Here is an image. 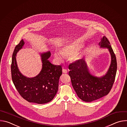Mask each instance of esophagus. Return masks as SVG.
Wrapping results in <instances>:
<instances>
[{
	"mask_svg": "<svg viewBox=\"0 0 127 127\" xmlns=\"http://www.w3.org/2000/svg\"><path fill=\"white\" fill-rule=\"evenodd\" d=\"M62 72H63V73H67V70H66V69H63L62 70Z\"/></svg>",
	"mask_w": 127,
	"mask_h": 127,
	"instance_id": "1",
	"label": "esophagus"
}]
</instances>
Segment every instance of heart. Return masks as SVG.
I'll use <instances>...</instances> for the list:
<instances>
[{"mask_svg": "<svg viewBox=\"0 0 127 127\" xmlns=\"http://www.w3.org/2000/svg\"><path fill=\"white\" fill-rule=\"evenodd\" d=\"M83 46L80 44L72 43L64 46L62 53L60 51H56L54 53V56L58 60H61L63 56L67 57H72L73 60H76L81 57V56L76 55L82 49Z\"/></svg>", "mask_w": 127, "mask_h": 127, "instance_id": "b5f03b06", "label": "heart"}]
</instances>
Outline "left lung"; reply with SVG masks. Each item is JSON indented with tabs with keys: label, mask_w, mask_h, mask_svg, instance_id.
<instances>
[{
	"label": "left lung",
	"mask_w": 127,
	"mask_h": 127,
	"mask_svg": "<svg viewBox=\"0 0 127 127\" xmlns=\"http://www.w3.org/2000/svg\"><path fill=\"white\" fill-rule=\"evenodd\" d=\"M99 45L108 49L112 57L110 68L104 76L96 77L90 74L84 59L77 60L69 65L72 86L78 96L84 101L91 102L108 95L115 80L117 63L110 42L103 37Z\"/></svg>",
	"instance_id": "1"
}]
</instances>
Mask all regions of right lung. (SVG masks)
Instances as JSON below:
<instances>
[{
    "label": "right lung",
    "mask_w": 127,
    "mask_h": 127,
    "mask_svg": "<svg viewBox=\"0 0 127 127\" xmlns=\"http://www.w3.org/2000/svg\"><path fill=\"white\" fill-rule=\"evenodd\" d=\"M24 44L22 40L15 46L12 54L11 72L13 83L21 96L28 102L46 103L57 94L59 78L62 73V66L53 65L48 60L51 56L50 52H48L41 54L43 67L40 73L31 78L24 76L17 68L15 57Z\"/></svg>",
    "instance_id": "add662e5"
}]
</instances>
